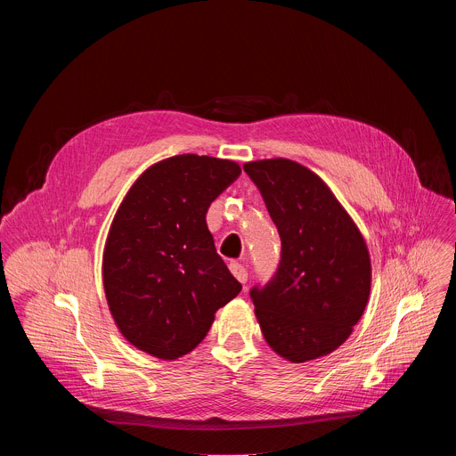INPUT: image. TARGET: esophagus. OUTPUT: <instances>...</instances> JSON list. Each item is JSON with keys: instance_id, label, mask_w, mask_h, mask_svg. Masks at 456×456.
Wrapping results in <instances>:
<instances>
[{"instance_id": "obj_1", "label": "esophagus", "mask_w": 456, "mask_h": 456, "mask_svg": "<svg viewBox=\"0 0 456 456\" xmlns=\"http://www.w3.org/2000/svg\"><path fill=\"white\" fill-rule=\"evenodd\" d=\"M229 269H231V273H232V276L240 281V283H247V278H248V274H247V269L240 264V262H231L229 264Z\"/></svg>"}]
</instances>
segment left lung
<instances>
[{"instance_id": "1", "label": "left lung", "mask_w": 456, "mask_h": 456, "mask_svg": "<svg viewBox=\"0 0 456 456\" xmlns=\"http://www.w3.org/2000/svg\"><path fill=\"white\" fill-rule=\"evenodd\" d=\"M281 238L276 276L250 297L269 346L290 362L339 348L361 319L371 287L366 241L308 167L289 159L243 164Z\"/></svg>"}]
</instances>
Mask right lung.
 <instances>
[{
	"instance_id": "obj_1",
	"label": "right lung",
	"mask_w": 456,
	"mask_h": 456,
	"mask_svg": "<svg viewBox=\"0 0 456 456\" xmlns=\"http://www.w3.org/2000/svg\"><path fill=\"white\" fill-rule=\"evenodd\" d=\"M240 173L232 160L176 155L126 192L106 238L102 283L117 329L135 348L164 361L189 354L240 294L206 222Z\"/></svg>"
}]
</instances>
